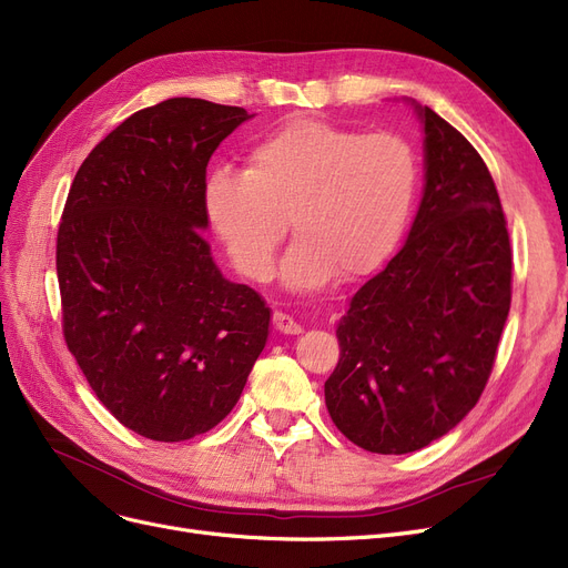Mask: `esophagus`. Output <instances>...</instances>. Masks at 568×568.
I'll return each instance as SVG.
<instances>
[{"label": "esophagus", "instance_id": "1", "mask_svg": "<svg viewBox=\"0 0 568 568\" xmlns=\"http://www.w3.org/2000/svg\"><path fill=\"white\" fill-rule=\"evenodd\" d=\"M274 327L281 334H302V325L297 323V320H294L290 313H283V311L274 313Z\"/></svg>", "mask_w": 568, "mask_h": 568}]
</instances>
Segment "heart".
Wrapping results in <instances>:
<instances>
[{
    "mask_svg": "<svg viewBox=\"0 0 568 568\" xmlns=\"http://www.w3.org/2000/svg\"><path fill=\"white\" fill-rule=\"evenodd\" d=\"M417 155L392 132L362 134L300 118L260 139L245 171L215 169L204 187L209 225L241 276L268 281L290 220L281 278L311 292L338 274L362 278L397 248L415 204Z\"/></svg>",
    "mask_w": 568,
    "mask_h": 568,
    "instance_id": "b5f03b06",
    "label": "heart"
}]
</instances>
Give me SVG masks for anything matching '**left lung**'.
<instances>
[{"label":"left lung","mask_w":568,"mask_h":568,"mask_svg":"<svg viewBox=\"0 0 568 568\" xmlns=\"http://www.w3.org/2000/svg\"><path fill=\"white\" fill-rule=\"evenodd\" d=\"M425 190L408 239L338 320L325 404L355 446L415 453L457 427L487 385L510 311V241L489 171L450 122L408 100Z\"/></svg>","instance_id":"1"}]
</instances>
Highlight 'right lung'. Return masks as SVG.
Segmentation results:
<instances>
[{"label": "right lung", "mask_w": 568, "mask_h": 568, "mask_svg": "<svg viewBox=\"0 0 568 568\" xmlns=\"http://www.w3.org/2000/svg\"><path fill=\"white\" fill-rule=\"evenodd\" d=\"M253 115L192 97L136 111L92 148L58 230L69 353L128 429L176 443L236 406L271 311L204 239L206 166Z\"/></svg>", "instance_id": "right-lung-1"}]
</instances>
